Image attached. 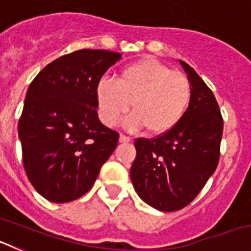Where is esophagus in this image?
Returning <instances> with one entry per match:
<instances>
[{"label":"esophagus","mask_w":251,"mask_h":251,"mask_svg":"<svg viewBox=\"0 0 251 251\" xmlns=\"http://www.w3.org/2000/svg\"><path fill=\"white\" fill-rule=\"evenodd\" d=\"M130 141H132V138L126 136V134H121V137H119V142H121V143H128V142Z\"/></svg>","instance_id":"esophagus-1"}]
</instances>
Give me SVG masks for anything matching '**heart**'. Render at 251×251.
Wrapping results in <instances>:
<instances>
[{
    "label": "heart",
    "instance_id": "1",
    "mask_svg": "<svg viewBox=\"0 0 251 251\" xmlns=\"http://www.w3.org/2000/svg\"><path fill=\"white\" fill-rule=\"evenodd\" d=\"M192 88L187 75L151 57L123 66L114 81L100 79L95 88L99 118L114 127L132 110L126 121L130 130L147 128L158 136L174 129L182 121L191 101Z\"/></svg>",
    "mask_w": 251,
    "mask_h": 251
}]
</instances>
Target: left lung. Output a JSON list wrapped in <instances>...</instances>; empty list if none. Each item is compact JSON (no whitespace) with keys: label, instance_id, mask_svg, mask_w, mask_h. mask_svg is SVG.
<instances>
[{"label":"left lung","instance_id":"obj_1","mask_svg":"<svg viewBox=\"0 0 251 251\" xmlns=\"http://www.w3.org/2000/svg\"><path fill=\"white\" fill-rule=\"evenodd\" d=\"M192 95L182 121L154 138H137L130 178L142 200L159 211H177L200 194L220 158L224 121L214 93L179 60Z\"/></svg>","mask_w":251,"mask_h":251}]
</instances>
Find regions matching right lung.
<instances>
[{
	"label": "right lung",
	"mask_w": 251,
	"mask_h": 251,
	"mask_svg": "<svg viewBox=\"0 0 251 251\" xmlns=\"http://www.w3.org/2000/svg\"><path fill=\"white\" fill-rule=\"evenodd\" d=\"M119 52L83 49L64 55L31 81L19 121L22 162L35 190L51 202L89 191L118 145L100 123L95 88Z\"/></svg>",
	"instance_id": "1"
}]
</instances>
